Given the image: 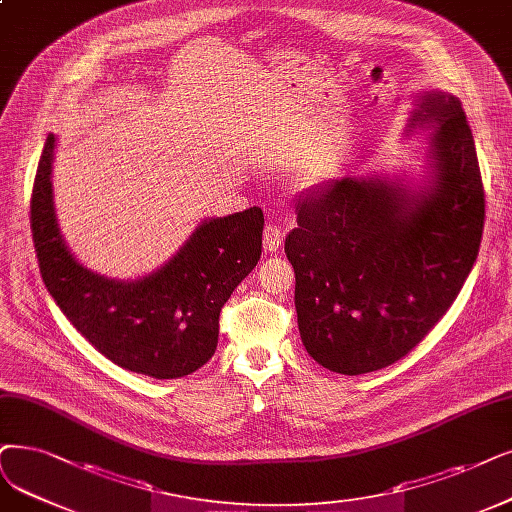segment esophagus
Returning <instances> with one entry per match:
<instances>
[{
	"instance_id": "obj_1",
	"label": "esophagus",
	"mask_w": 512,
	"mask_h": 512,
	"mask_svg": "<svg viewBox=\"0 0 512 512\" xmlns=\"http://www.w3.org/2000/svg\"><path fill=\"white\" fill-rule=\"evenodd\" d=\"M281 243H283V233H281V229L277 227V224H267V227H264V250H269V252H277L279 248H281Z\"/></svg>"
}]
</instances>
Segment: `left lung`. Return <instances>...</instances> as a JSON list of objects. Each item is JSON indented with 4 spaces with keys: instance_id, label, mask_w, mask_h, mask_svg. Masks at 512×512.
I'll list each match as a JSON object with an SVG mask.
<instances>
[{
    "instance_id": "left-lung-1",
    "label": "left lung",
    "mask_w": 512,
    "mask_h": 512,
    "mask_svg": "<svg viewBox=\"0 0 512 512\" xmlns=\"http://www.w3.org/2000/svg\"><path fill=\"white\" fill-rule=\"evenodd\" d=\"M433 187L342 178L298 201L285 237L302 344L330 372H378L412 353L460 294L479 254L485 191L460 100L428 94ZM412 124V126H414Z\"/></svg>"
}]
</instances>
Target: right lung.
Returning a JSON list of instances; mask_svg holds the SVG:
<instances>
[{
	"mask_svg": "<svg viewBox=\"0 0 512 512\" xmlns=\"http://www.w3.org/2000/svg\"><path fill=\"white\" fill-rule=\"evenodd\" d=\"M50 134L33 182L31 233L39 273L58 309L98 353L157 380L206 365L218 344V317L262 252L260 208L203 222L159 271L121 283L84 269L58 233L52 206Z\"/></svg>",
	"mask_w": 512,
	"mask_h": 512,
	"instance_id": "right-lung-1",
	"label": "right lung"
}]
</instances>
